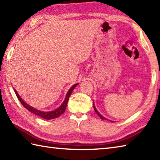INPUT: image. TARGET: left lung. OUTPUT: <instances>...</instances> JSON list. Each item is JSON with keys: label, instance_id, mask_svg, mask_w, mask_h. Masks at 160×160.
Returning a JSON list of instances; mask_svg holds the SVG:
<instances>
[{"label": "left lung", "instance_id": "left-lung-1", "mask_svg": "<svg viewBox=\"0 0 160 160\" xmlns=\"http://www.w3.org/2000/svg\"><path fill=\"white\" fill-rule=\"evenodd\" d=\"M93 108H94V111H95V112H96V113L98 115H99V117L102 119V120H108V119H107V118H105L104 117H103L102 116V115L100 113H99V112H98V110L96 109V107H95V105H94V104H93ZM109 121H111V122H113V121H111V120H109Z\"/></svg>", "mask_w": 160, "mask_h": 160}]
</instances>
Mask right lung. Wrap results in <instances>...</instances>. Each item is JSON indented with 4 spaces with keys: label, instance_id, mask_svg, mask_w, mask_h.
<instances>
[{
    "label": "right lung",
    "instance_id": "1",
    "mask_svg": "<svg viewBox=\"0 0 160 160\" xmlns=\"http://www.w3.org/2000/svg\"><path fill=\"white\" fill-rule=\"evenodd\" d=\"M78 84V83L75 84L70 88L69 90L68 91V92L66 95V97H65V98H64V100L62 102V104H61L58 108H57L56 109L53 110L52 111H42L36 109V108H33L31 106H29V104H27L25 102H24L22 98L20 97V96L18 95V92L16 91V90L15 89H13V90H14L16 96H17V98H18L19 101L20 102V103H21L22 104V106L25 108H27L28 111L32 112V113H33V114L38 115V116L40 117V118L45 119V120H53V119L58 118L60 115H61L63 113H64V111H65V109H66V107H67V104L68 102V100H69V98L70 97V95L71 94V93H72V91L74 89V88L76 87Z\"/></svg>",
    "mask_w": 160,
    "mask_h": 160
}]
</instances>
